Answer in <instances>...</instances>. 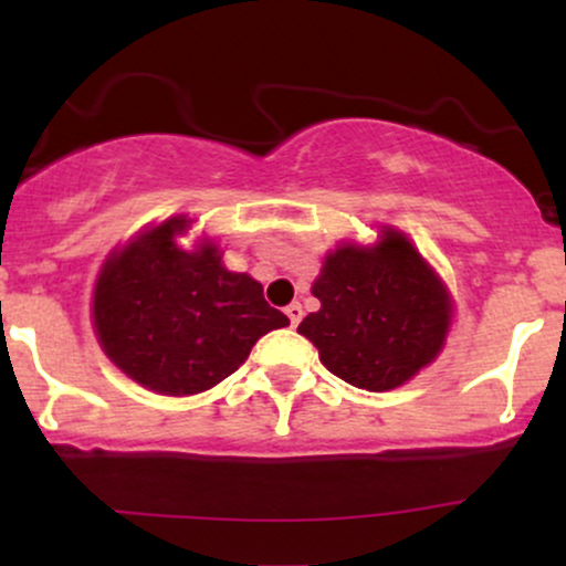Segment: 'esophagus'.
<instances>
[{"mask_svg": "<svg viewBox=\"0 0 566 566\" xmlns=\"http://www.w3.org/2000/svg\"><path fill=\"white\" fill-rule=\"evenodd\" d=\"M284 311H287V316H290V324H292V327H297V322L303 319V305H301V303H290L287 308H284Z\"/></svg>", "mask_w": 566, "mask_h": 566, "instance_id": "34e87169", "label": "esophagus"}]
</instances>
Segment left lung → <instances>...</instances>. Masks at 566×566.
<instances>
[{
  "label": "left lung",
  "mask_w": 566,
  "mask_h": 566,
  "mask_svg": "<svg viewBox=\"0 0 566 566\" xmlns=\"http://www.w3.org/2000/svg\"><path fill=\"white\" fill-rule=\"evenodd\" d=\"M311 292L322 308L297 333L329 373L367 391H391L431 365L452 322L444 282L396 229H382L375 247L329 252Z\"/></svg>",
  "instance_id": "obj_1"
}]
</instances>
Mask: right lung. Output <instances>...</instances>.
Instances as JSON below:
<instances>
[{
    "mask_svg": "<svg viewBox=\"0 0 566 566\" xmlns=\"http://www.w3.org/2000/svg\"><path fill=\"white\" fill-rule=\"evenodd\" d=\"M184 216L143 231L103 263L93 324L108 359L148 391L191 396L237 373L258 337L290 319L261 282L220 263L216 242L180 250Z\"/></svg>",
    "mask_w": 566,
    "mask_h": 566,
    "instance_id": "add662e5",
    "label": "right lung"
}]
</instances>
